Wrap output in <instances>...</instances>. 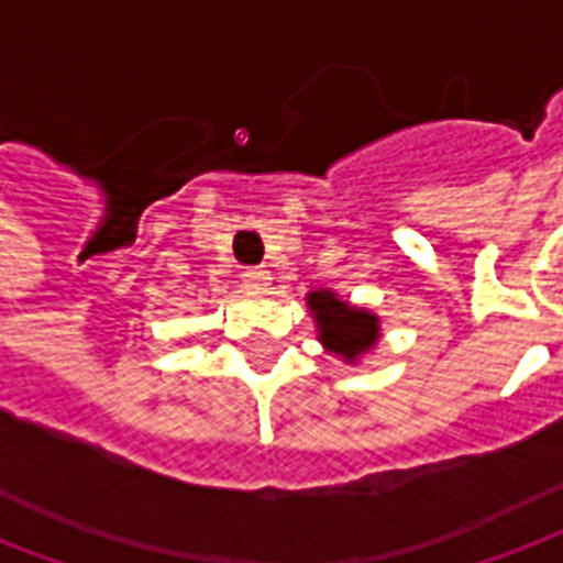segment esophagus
<instances>
[{
    "label": "esophagus",
    "instance_id": "1",
    "mask_svg": "<svg viewBox=\"0 0 563 563\" xmlns=\"http://www.w3.org/2000/svg\"><path fill=\"white\" fill-rule=\"evenodd\" d=\"M242 280H245V289L251 291H268V286H272V272L268 268H247L245 274H242Z\"/></svg>",
    "mask_w": 563,
    "mask_h": 563
}]
</instances>
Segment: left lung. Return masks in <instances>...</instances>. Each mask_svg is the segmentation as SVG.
Masks as SVG:
<instances>
[{"label": "left lung", "instance_id": "1", "mask_svg": "<svg viewBox=\"0 0 563 563\" xmlns=\"http://www.w3.org/2000/svg\"><path fill=\"white\" fill-rule=\"evenodd\" d=\"M307 309L316 321L318 342L344 365H356L383 339V321L368 307H353L333 289H312Z\"/></svg>", "mask_w": 563, "mask_h": 563}]
</instances>
